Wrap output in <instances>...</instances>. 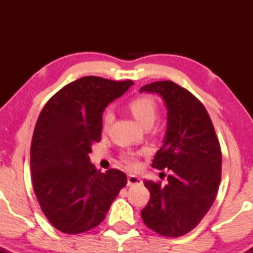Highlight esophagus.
I'll return each mask as SVG.
<instances>
[{
	"mask_svg": "<svg viewBox=\"0 0 253 253\" xmlns=\"http://www.w3.org/2000/svg\"><path fill=\"white\" fill-rule=\"evenodd\" d=\"M142 180L141 177L136 175H128L127 176V185L128 186H134V185H141Z\"/></svg>",
	"mask_w": 253,
	"mask_h": 253,
	"instance_id": "esophagus-1",
	"label": "esophagus"
}]
</instances>
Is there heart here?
<instances>
[{
    "label": "heart",
    "instance_id": "obj_1",
    "mask_svg": "<svg viewBox=\"0 0 253 253\" xmlns=\"http://www.w3.org/2000/svg\"><path fill=\"white\" fill-rule=\"evenodd\" d=\"M128 109L131 114L133 115L134 119L139 122V124H152L154 122L155 117H157V104L153 100L150 96H138L129 101ZM112 121V112L108 110L104 115V127H108ZM125 162L128 167H136L137 159L136 155L129 153V154L125 155Z\"/></svg>",
    "mask_w": 253,
    "mask_h": 253
}]
</instances>
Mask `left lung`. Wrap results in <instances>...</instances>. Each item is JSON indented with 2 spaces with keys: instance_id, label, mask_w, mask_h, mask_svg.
<instances>
[{
  "instance_id": "1",
  "label": "left lung",
  "mask_w": 253,
  "mask_h": 253,
  "mask_svg": "<svg viewBox=\"0 0 253 253\" xmlns=\"http://www.w3.org/2000/svg\"><path fill=\"white\" fill-rule=\"evenodd\" d=\"M158 94L168 110L163 145L152 167L168 169V182L144 180L150 200L141 211L145 225L163 236H182L211 209L221 176V150L206 108L196 96L170 81L143 85Z\"/></svg>"
}]
</instances>
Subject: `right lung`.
Returning a JSON list of instances; mask_svg holds the SVG:
<instances>
[{
    "mask_svg": "<svg viewBox=\"0 0 253 253\" xmlns=\"http://www.w3.org/2000/svg\"><path fill=\"white\" fill-rule=\"evenodd\" d=\"M132 84L79 78L58 90L40 112L30 148L33 186L45 216L61 233L76 235L98 226L126 186L124 172L99 171L89 153L100 141L105 108Z\"/></svg>",
    "mask_w": 253,
    "mask_h": 253,
    "instance_id": "add662e5",
    "label": "right lung"
}]
</instances>
